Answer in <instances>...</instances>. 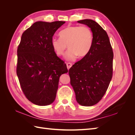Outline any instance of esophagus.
<instances>
[{
	"instance_id": "obj_1",
	"label": "esophagus",
	"mask_w": 135,
	"mask_h": 135,
	"mask_svg": "<svg viewBox=\"0 0 135 135\" xmlns=\"http://www.w3.org/2000/svg\"><path fill=\"white\" fill-rule=\"evenodd\" d=\"M66 66H67V68H68V70H69L70 68L72 66V64L71 63H67L66 64Z\"/></svg>"
}]
</instances>
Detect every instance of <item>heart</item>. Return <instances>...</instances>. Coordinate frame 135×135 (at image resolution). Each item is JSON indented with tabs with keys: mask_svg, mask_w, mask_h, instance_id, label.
Masks as SVG:
<instances>
[{
	"mask_svg": "<svg viewBox=\"0 0 135 135\" xmlns=\"http://www.w3.org/2000/svg\"><path fill=\"white\" fill-rule=\"evenodd\" d=\"M59 35L60 38L51 39V46L59 56L62 55L68 47L69 50L65 55L66 60L75 61L78 56L84 57L90 52L93 44V34L89 27L68 26L60 32Z\"/></svg>",
	"mask_w": 135,
	"mask_h": 135,
	"instance_id": "1",
	"label": "heart"
}]
</instances>
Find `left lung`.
I'll return each mask as SVG.
<instances>
[{
    "label": "left lung",
    "mask_w": 135,
    "mask_h": 135,
    "mask_svg": "<svg viewBox=\"0 0 135 135\" xmlns=\"http://www.w3.org/2000/svg\"><path fill=\"white\" fill-rule=\"evenodd\" d=\"M77 22L91 28L93 44L89 54L73 65L69 74L77 103L91 107L99 103L109 87L114 55L107 32L99 23L89 19Z\"/></svg>",
    "instance_id": "8db88e82"
}]
</instances>
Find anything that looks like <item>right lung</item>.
Segmentation results:
<instances>
[{"mask_svg":"<svg viewBox=\"0 0 135 135\" xmlns=\"http://www.w3.org/2000/svg\"><path fill=\"white\" fill-rule=\"evenodd\" d=\"M65 21H37L23 32L17 48V75L27 99L39 106L54 103L66 64L57 56L51 41Z\"/></svg>","mask_w":135,"mask_h":135,"instance_id":"add662e5","label":"right lung"}]
</instances>
